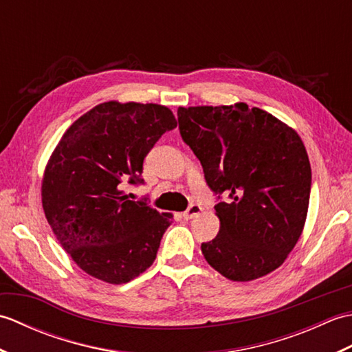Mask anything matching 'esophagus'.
I'll return each mask as SVG.
<instances>
[{"mask_svg":"<svg viewBox=\"0 0 352 352\" xmlns=\"http://www.w3.org/2000/svg\"><path fill=\"white\" fill-rule=\"evenodd\" d=\"M201 212H203V207H201L199 204H190L188 210H186L183 213V219L189 221V219H193L195 216H198Z\"/></svg>","mask_w":352,"mask_h":352,"instance_id":"obj_1","label":"esophagus"}]
</instances>
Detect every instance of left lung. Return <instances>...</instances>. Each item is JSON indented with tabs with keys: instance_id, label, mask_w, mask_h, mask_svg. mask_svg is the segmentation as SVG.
<instances>
[{
	"instance_id": "8db88e82",
	"label": "left lung",
	"mask_w": 352,
	"mask_h": 352,
	"mask_svg": "<svg viewBox=\"0 0 352 352\" xmlns=\"http://www.w3.org/2000/svg\"><path fill=\"white\" fill-rule=\"evenodd\" d=\"M178 129L219 203L207 263L226 278L251 281L275 271L307 218L311 168L295 130L267 111L234 106L178 107ZM229 199L221 201V195Z\"/></svg>"
}]
</instances>
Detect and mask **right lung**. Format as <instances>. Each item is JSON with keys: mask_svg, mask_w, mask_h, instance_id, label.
<instances>
[{"mask_svg": "<svg viewBox=\"0 0 352 352\" xmlns=\"http://www.w3.org/2000/svg\"><path fill=\"white\" fill-rule=\"evenodd\" d=\"M177 119L159 104L109 101L80 116L47 164L42 206L57 241L89 275L110 284L153 265L172 214L124 193L144 184V160Z\"/></svg>", "mask_w": 352, "mask_h": 352, "instance_id": "add662e5", "label": "right lung"}]
</instances>
